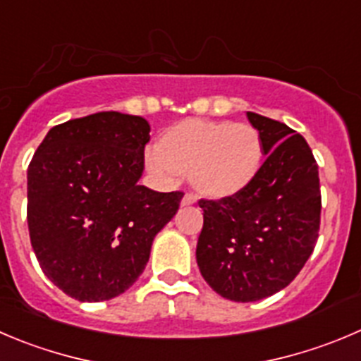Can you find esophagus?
<instances>
[{
  "instance_id": "1",
  "label": "esophagus",
  "mask_w": 361,
  "mask_h": 361,
  "mask_svg": "<svg viewBox=\"0 0 361 361\" xmlns=\"http://www.w3.org/2000/svg\"><path fill=\"white\" fill-rule=\"evenodd\" d=\"M195 202H197V197H195V195H191V193H188V195H184L180 205H183V207H190V205H193Z\"/></svg>"
}]
</instances>
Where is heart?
Listing matches in <instances>:
<instances>
[{"instance_id": "1", "label": "heart", "mask_w": 361, "mask_h": 361, "mask_svg": "<svg viewBox=\"0 0 361 361\" xmlns=\"http://www.w3.org/2000/svg\"><path fill=\"white\" fill-rule=\"evenodd\" d=\"M264 164L262 136L250 123L186 118L164 129L147 166L156 177L190 173L191 186L214 200L238 197L257 180Z\"/></svg>"}]
</instances>
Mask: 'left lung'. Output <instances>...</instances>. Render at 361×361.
<instances>
[{
	"label": "left lung",
	"instance_id": "left-lung-1",
	"mask_svg": "<svg viewBox=\"0 0 361 361\" xmlns=\"http://www.w3.org/2000/svg\"><path fill=\"white\" fill-rule=\"evenodd\" d=\"M246 116L262 136L259 177L238 197L198 202L202 276L219 296L239 303L286 289L314 252L321 223L319 170L307 140L267 116Z\"/></svg>",
	"mask_w": 361,
	"mask_h": 361
}]
</instances>
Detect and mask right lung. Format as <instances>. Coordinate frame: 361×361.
<instances>
[{
	"label": "right lung",
	"mask_w": 361,
	"mask_h": 361,
	"mask_svg": "<svg viewBox=\"0 0 361 361\" xmlns=\"http://www.w3.org/2000/svg\"><path fill=\"white\" fill-rule=\"evenodd\" d=\"M150 126L143 116L101 111L53 127L28 166V228L44 274L78 301L126 293L183 193L138 180Z\"/></svg>",
	"instance_id": "1"
}]
</instances>
